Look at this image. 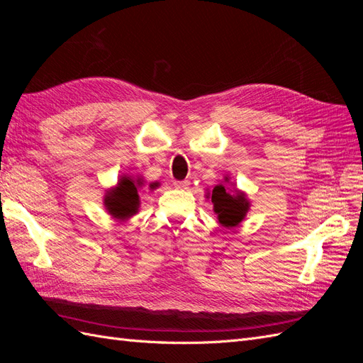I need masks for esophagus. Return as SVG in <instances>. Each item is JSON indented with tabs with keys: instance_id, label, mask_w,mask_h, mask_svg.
Wrapping results in <instances>:
<instances>
[{
	"instance_id": "esophagus-1",
	"label": "esophagus",
	"mask_w": 363,
	"mask_h": 363,
	"mask_svg": "<svg viewBox=\"0 0 363 363\" xmlns=\"http://www.w3.org/2000/svg\"><path fill=\"white\" fill-rule=\"evenodd\" d=\"M174 186L177 189H188L189 186V180H180V182H174Z\"/></svg>"
}]
</instances>
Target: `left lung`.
<instances>
[{
  "mask_svg": "<svg viewBox=\"0 0 363 363\" xmlns=\"http://www.w3.org/2000/svg\"><path fill=\"white\" fill-rule=\"evenodd\" d=\"M225 182L228 179L225 177ZM207 199L213 203V212L218 215L219 224L224 227H236L245 218L250 211V201L244 192L238 189L230 191L224 184H216Z\"/></svg>",
  "mask_w": 363,
  "mask_h": 363,
  "instance_id": "obj_1",
  "label": "left lung"
}]
</instances>
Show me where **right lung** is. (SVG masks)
Here are the masks:
<instances>
[{
  "label": "right lung",
  "instance_id": "add662e5",
  "mask_svg": "<svg viewBox=\"0 0 363 363\" xmlns=\"http://www.w3.org/2000/svg\"><path fill=\"white\" fill-rule=\"evenodd\" d=\"M144 180L142 177L133 179L124 175L118 180V184L113 189L107 191L104 195V206L107 212L111 213L115 219L119 221H125V219L131 218L138 213L139 211V188H142ZM159 183H151L150 188L156 189Z\"/></svg>",
  "mask_w": 363,
  "mask_h": 363
}]
</instances>
